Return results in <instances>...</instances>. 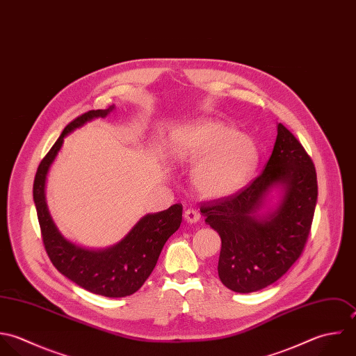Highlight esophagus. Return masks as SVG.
<instances>
[{
    "mask_svg": "<svg viewBox=\"0 0 356 356\" xmlns=\"http://www.w3.org/2000/svg\"><path fill=\"white\" fill-rule=\"evenodd\" d=\"M184 218L188 224H196L199 222L200 220V214L196 209H188L185 213H184Z\"/></svg>",
    "mask_w": 356,
    "mask_h": 356,
    "instance_id": "esophagus-1",
    "label": "esophagus"
}]
</instances>
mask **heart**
Returning <instances> with one entry per match:
<instances>
[{"label": "heart", "instance_id": "obj_1", "mask_svg": "<svg viewBox=\"0 0 356 356\" xmlns=\"http://www.w3.org/2000/svg\"><path fill=\"white\" fill-rule=\"evenodd\" d=\"M171 152L181 163H197L192 182L209 199L236 193L258 161L251 138L216 120H200L177 129L171 138Z\"/></svg>", "mask_w": 356, "mask_h": 356}]
</instances>
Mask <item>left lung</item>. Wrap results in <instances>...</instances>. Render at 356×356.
<instances>
[{"label": "left lung", "instance_id": "1", "mask_svg": "<svg viewBox=\"0 0 356 356\" xmlns=\"http://www.w3.org/2000/svg\"><path fill=\"white\" fill-rule=\"evenodd\" d=\"M278 192L275 207L268 195ZM318 200L315 165L283 125L264 171L234 196L202 204L221 237L218 276L236 293H252L280 279L301 255Z\"/></svg>", "mask_w": 356, "mask_h": 356}]
</instances>
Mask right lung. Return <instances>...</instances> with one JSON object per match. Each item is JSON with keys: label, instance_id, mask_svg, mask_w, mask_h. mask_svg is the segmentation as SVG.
<instances>
[{"label": "right lung", "instance_id": "obj_1", "mask_svg": "<svg viewBox=\"0 0 356 356\" xmlns=\"http://www.w3.org/2000/svg\"><path fill=\"white\" fill-rule=\"evenodd\" d=\"M115 105L102 111H90L73 120L60 134L55 145L40 163L33 199L41 228L44 247L54 266L77 286L99 296L119 298L138 291L154 269L159 255L182 222V204L143 216L119 243L106 248L81 247L63 236L56 228L47 202L45 182L65 138L88 121L106 118Z\"/></svg>", "mask_w": 356, "mask_h": 356}]
</instances>
